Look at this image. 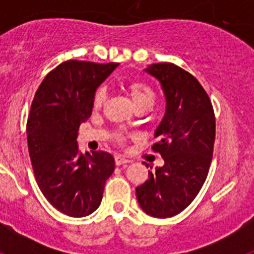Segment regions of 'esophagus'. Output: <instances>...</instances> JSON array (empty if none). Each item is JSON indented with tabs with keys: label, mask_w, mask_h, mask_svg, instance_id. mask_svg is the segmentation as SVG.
<instances>
[{
	"label": "esophagus",
	"mask_w": 254,
	"mask_h": 254,
	"mask_svg": "<svg viewBox=\"0 0 254 254\" xmlns=\"http://www.w3.org/2000/svg\"><path fill=\"white\" fill-rule=\"evenodd\" d=\"M114 161H116V165H118V167H121V165H126V164L129 163L128 159H125L122 158V156H116V158H114Z\"/></svg>",
	"instance_id": "34e87169"
}]
</instances>
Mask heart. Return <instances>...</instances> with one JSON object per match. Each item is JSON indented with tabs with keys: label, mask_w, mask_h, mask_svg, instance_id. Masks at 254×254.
<instances>
[{
	"label": "heart",
	"mask_w": 254,
	"mask_h": 254,
	"mask_svg": "<svg viewBox=\"0 0 254 254\" xmlns=\"http://www.w3.org/2000/svg\"><path fill=\"white\" fill-rule=\"evenodd\" d=\"M127 90H128L132 103H133L136 108L141 107V105H147V107L151 108L154 105L155 99H156V94H155L154 89L149 84H146V82L140 81V80H133V81H131L127 85ZM105 96H107V94H105V90L103 87L96 89L93 96V107H102L105 102ZM116 138L118 142L122 141V136L118 133L116 134Z\"/></svg>",
	"instance_id": "1"
}]
</instances>
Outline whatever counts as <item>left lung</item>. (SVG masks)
<instances>
[{
  "instance_id": "left-lung-1",
  "label": "left lung",
  "mask_w": 254,
  "mask_h": 254,
  "mask_svg": "<svg viewBox=\"0 0 254 254\" xmlns=\"http://www.w3.org/2000/svg\"><path fill=\"white\" fill-rule=\"evenodd\" d=\"M159 80L165 114L155 131L152 150L164 165L136 188L147 215L172 217L190 205L207 178L215 142V114L207 93L193 75L169 62L145 68ZM147 167V164H146Z\"/></svg>"
}]
</instances>
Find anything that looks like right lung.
Wrapping results in <instances>:
<instances>
[{
  "instance_id": "1",
  "label": "right lung",
  "mask_w": 254,
  "mask_h": 254,
  "mask_svg": "<svg viewBox=\"0 0 254 254\" xmlns=\"http://www.w3.org/2000/svg\"><path fill=\"white\" fill-rule=\"evenodd\" d=\"M118 64L69 60L44 77L26 123L35 181L52 206L72 217L99 207L114 158L105 151H78L77 132L91 116L96 87Z\"/></svg>"
}]
</instances>
